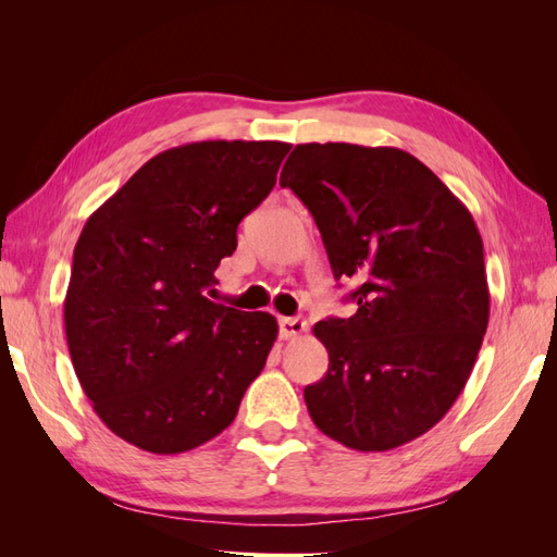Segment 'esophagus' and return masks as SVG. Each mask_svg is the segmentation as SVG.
Here are the masks:
<instances>
[{
    "instance_id": "1",
    "label": "esophagus",
    "mask_w": 557,
    "mask_h": 557,
    "mask_svg": "<svg viewBox=\"0 0 557 557\" xmlns=\"http://www.w3.org/2000/svg\"><path fill=\"white\" fill-rule=\"evenodd\" d=\"M278 332L283 339H297V336L307 332V320L305 318H281Z\"/></svg>"
}]
</instances>
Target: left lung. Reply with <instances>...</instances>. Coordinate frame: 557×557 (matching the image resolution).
<instances>
[{"mask_svg":"<svg viewBox=\"0 0 557 557\" xmlns=\"http://www.w3.org/2000/svg\"><path fill=\"white\" fill-rule=\"evenodd\" d=\"M281 185L311 211L334 278L358 285L356 315L313 327L330 367L305 387L311 420L352 450L413 442L465 391L491 315L474 218L391 146L299 144Z\"/></svg>","mask_w":557,"mask_h":557,"instance_id":"8db88e82","label":"left lung"}]
</instances>
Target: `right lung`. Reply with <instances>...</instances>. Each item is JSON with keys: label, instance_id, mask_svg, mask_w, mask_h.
<instances>
[{"label": "right lung", "instance_id": "right-lung-1", "mask_svg": "<svg viewBox=\"0 0 557 557\" xmlns=\"http://www.w3.org/2000/svg\"><path fill=\"white\" fill-rule=\"evenodd\" d=\"M283 141H197L150 158L83 227L64 297L74 372L102 423L148 453L193 450L239 411L278 323L205 293L272 193Z\"/></svg>", "mask_w": 557, "mask_h": 557}]
</instances>
